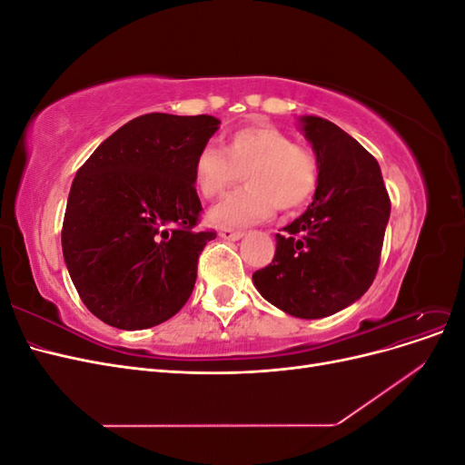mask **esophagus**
Listing matches in <instances>:
<instances>
[{"mask_svg":"<svg viewBox=\"0 0 465 465\" xmlns=\"http://www.w3.org/2000/svg\"><path fill=\"white\" fill-rule=\"evenodd\" d=\"M219 236L224 238V241H241V238L244 236V232L242 231H234V229H221Z\"/></svg>","mask_w":465,"mask_h":465,"instance_id":"34e87169","label":"esophagus"}]
</instances>
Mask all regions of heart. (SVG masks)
I'll use <instances>...</instances> for the list:
<instances>
[{
  "label": "heart",
  "mask_w": 465,
  "mask_h": 465,
  "mask_svg": "<svg viewBox=\"0 0 465 465\" xmlns=\"http://www.w3.org/2000/svg\"><path fill=\"white\" fill-rule=\"evenodd\" d=\"M242 173L244 186L209 211L219 227L260 223L279 211H294L311 202L318 186V161L312 151L270 124L234 130L224 153L205 145L193 161V184L207 200L227 190Z\"/></svg>",
  "instance_id": "heart-1"
}]
</instances>
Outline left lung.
I'll return each mask as SVG.
<instances>
[{
  "label": "left lung",
  "mask_w": 465,
  "mask_h": 465,
  "mask_svg": "<svg viewBox=\"0 0 465 465\" xmlns=\"http://www.w3.org/2000/svg\"><path fill=\"white\" fill-rule=\"evenodd\" d=\"M318 161L314 202L275 234L270 265L252 279L265 301L297 318L343 311L376 277L390 195L372 154L335 124L301 118Z\"/></svg>",
  "instance_id": "left-lung-1"
}]
</instances>
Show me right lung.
<instances>
[{
  "mask_svg": "<svg viewBox=\"0 0 465 465\" xmlns=\"http://www.w3.org/2000/svg\"><path fill=\"white\" fill-rule=\"evenodd\" d=\"M213 116L151 112L94 149L69 192L62 250L89 311L108 326L145 330L190 299L215 231H198L193 161L219 130Z\"/></svg>",
  "mask_w": 465,
  "mask_h": 465,
  "instance_id": "right-lung-1",
  "label": "right lung"
}]
</instances>
